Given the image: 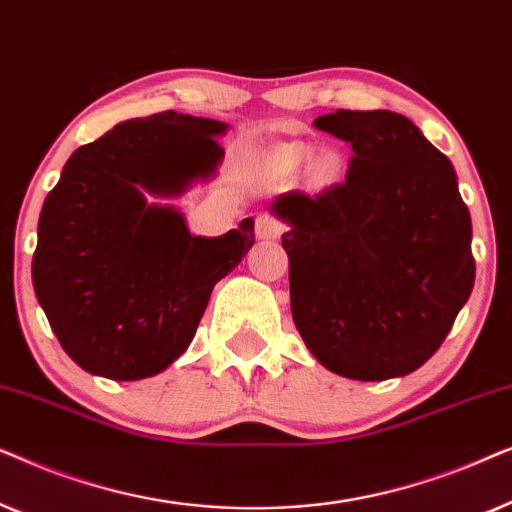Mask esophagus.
I'll return each mask as SVG.
<instances>
[{"label": "esophagus", "mask_w": 512, "mask_h": 512, "mask_svg": "<svg viewBox=\"0 0 512 512\" xmlns=\"http://www.w3.org/2000/svg\"><path fill=\"white\" fill-rule=\"evenodd\" d=\"M284 233V223L270 214H261L256 219V237L258 240H277Z\"/></svg>", "instance_id": "obj_1"}]
</instances>
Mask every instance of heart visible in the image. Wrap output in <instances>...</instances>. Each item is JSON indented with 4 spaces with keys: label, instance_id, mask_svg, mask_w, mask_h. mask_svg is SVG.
Instances as JSON below:
<instances>
[{
    "label": "heart",
    "instance_id": "obj_1",
    "mask_svg": "<svg viewBox=\"0 0 512 512\" xmlns=\"http://www.w3.org/2000/svg\"><path fill=\"white\" fill-rule=\"evenodd\" d=\"M310 156H312V146H307V144H289V146H284L282 151H279V160H282L286 167L303 165ZM338 167H340L338 153L324 151L317 158V174H319V177H324V179L333 177V174L338 172Z\"/></svg>",
    "mask_w": 512,
    "mask_h": 512
}]
</instances>
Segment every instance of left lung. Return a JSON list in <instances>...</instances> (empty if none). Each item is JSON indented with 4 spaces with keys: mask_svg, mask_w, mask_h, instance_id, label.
<instances>
[{
    "mask_svg": "<svg viewBox=\"0 0 512 512\" xmlns=\"http://www.w3.org/2000/svg\"><path fill=\"white\" fill-rule=\"evenodd\" d=\"M352 144L345 181L282 193L291 314L328 370L377 382L436 354L475 282L471 214L445 153L396 111L319 116Z\"/></svg>",
    "mask_w": 512,
    "mask_h": 512,
    "instance_id": "obj_1",
    "label": "left lung"
}]
</instances>
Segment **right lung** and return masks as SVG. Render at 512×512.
I'll list each match as a JSON object with an SVG mask.
<instances>
[{
  "label": "right lung",
  "mask_w": 512,
  "mask_h": 512,
  "mask_svg": "<svg viewBox=\"0 0 512 512\" xmlns=\"http://www.w3.org/2000/svg\"><path fill=\"white\" fill-rule=\"evenodd\" d=\"M226 123L160 111L132 118L69 156L46 195L32 284L60 345L109 380L158 375L191 345L214 284L254 244V219L191 235L174 207L223 158Z\"/></svg>",
  "instance_id": "1"
}]
</instances>
